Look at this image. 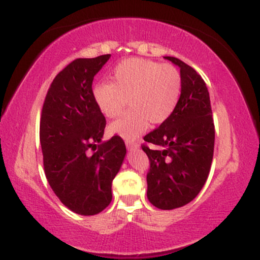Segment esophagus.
I'll use <instances>...</instances> for the list:
<instances>
[{"label": "esophagus", "instance_id": "34e87169", "mask_svg": "<svg viewBox=\"0 0 260 260\" xmlns=\"http://www.w3.org/2000/svg\"><path fill=\"white\" fill-rule=\"evenodd\" d=\"M126 145H127V148L129 149V150H133V149H138L139 148V144L138 143H136V142H126Z\"/></svg>", "mask_w": 260, "mask_h": 260}]
</instances>
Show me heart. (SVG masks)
<instances>
[{
  "label": "heart",
  "mask_w": 260,
  "mask_h": 260,
  "mask_svg": "<svg viewBox=\"0 0 260 260\" xmlns=\"http://www.w3.org/2000/svg\"><path fill=\"white\" fill-rule=\"evenodd\" d=\"M112 82H98L92 99L106 117L120 116L128 103L132 109L111 124V131L134 139L151 123H162L175 111L182 92V78L171 64L128 58L115 67Z\"/></svg>",
  "instance_id": "b5f03b06"
}]
</instances>
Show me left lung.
<instances>
[{
  "mask_svg": "<svg viewBox=\"0 0 260 260\" xmlns=\"http://www.w3.org/2000/svg\"><path fill=\"white\" fill-rule=\"evenodd\" d=\"M180 67L182 92L175 111L144 137L154 148L142 149L150 161L147 175L149 202L172 210L192 202L207 181L214 155L215 128L204 80L190 66L166 56Z\"/></svg>",
  "mask_w": 260,
  "mask_h": 260,
  "instance_id": "obj_1",
  "label": "left lung"
}]
</instances>
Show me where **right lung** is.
I'll use <instances>...</instances> for the list:
<instances>
[{
	"label": "right lung",
	"instance_id": "right-lung-1",
	"mask_svg": "<svg viewBox=\"0 0 260 260\" xmlns=\"http://www.w3.org/2000/svg\"><path fill=\"white\" fill-rule=\"evenodd\" d=\"M111 55L77 58L55 77L40 120L44 170L70 210L95 215L112 201V181L126 156L121 137L103 140L106 120L92 99V79Z\"/></svg>",
	"mask_w": 260,
	"mask_h": 260
}]
</instances>
